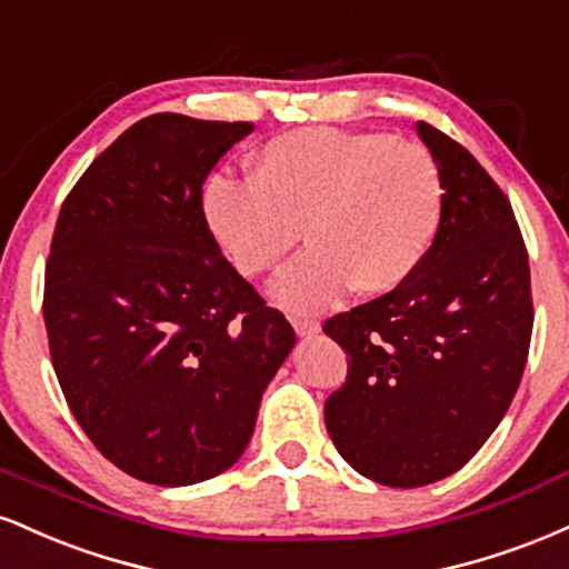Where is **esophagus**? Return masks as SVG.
<instances>
[{
    "label": "esophagus",
    "mask_w": 569,
    "mask_h": 569,
    "mask_svg": "<svg viewBox=\"0 0 569 569\" xmlns=\"http://www.w3.org/2000/svg\"><path fill=\"white\" fill-rule=\"evenodd\" d=\"M292 327H296V332L300 338H311L322 330L319 319H309V317H292Z\"/></svg>",
    "instance_id": "1"
}]
</instances>
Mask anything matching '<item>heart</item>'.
<instances>
[{"label":"heart","mask_w":569,"mask_h":569,"mask_svg":"<svg viewBox=\"0 0 569 569\" xmlns=\"http://www.w3.org/2000/svg\"><path fill=\"white\" fill-rule=\"evenodd\" d=\"M445 176L426 146L391 132L303 127L266 140L250 180L204 183L207 229L244 277L277 269L300 237L311 247L271 287L309 313L353 290L386 296L429 258L445 220Z\"/></svg>","instance_id":"b5f03b06"}]
</instances>
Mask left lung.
Listing matches in <instances>:
<instances>
[{
	"label": "left lung",
	"mask_w": 569,
	"mask_h": 569,
	"mask_svg": "<svg viewBox=\"0 0 569 569\" xmlns=\"http://www.w3.org/2000/svg\"><path fill=\"white\" fill-rule=\"evenodd\" d=\"M418 136L445 176V220L420 269L370 303L327 319L349 376L325 402L332 445L386 487L463 469L498 429L532 336L530 260L487 170L429 122Z\"/></svg>",
	"instance_id": "obj_1"
}]
</instances>
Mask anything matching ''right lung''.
<instances>
[{
	"mask_svg": "<svg viewBox=\"0 0 569 569\" xmlns=\"http://www.w3.org/2000/svg\"><path fill=\"white\" fill-rule=\"evenodd\" d=\"M252 122L151 113L77 180L44 269L50 357L73 418L140 482L239 460L296 330L220 256L202 186Z\"/></svg>",
	"mask_w": 569,
	"mask_h": 569,
	"instance_id": "obj_1",
	"label": "right lung"
}]
</instances>
